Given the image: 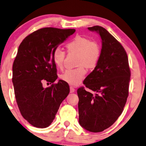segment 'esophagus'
Instances as JSON below:
<instances>
[{"instance_id": "esophagus-1", "label": "esophagus", "mask_w": 146, "mask_h": 146, "mask_svg": "<svg viewBox=\"0 0 146 146\" xmlns=\"http://www.w3.org/2000/svg\"><path fill=\"white\" fill-rule=\"evenodd\" d=\"M75 89L73 88V87H70V92L72 93L75 92Z\"/></svg>"}]
</instances>
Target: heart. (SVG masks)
I'll return each mask as SVG.
<instances>
[{"mask_svg":"<svg viewBox=\"0 0 146 146\" xmlns=\"http://www.w3.org/2000/svg\"><path fill=\"white\" fill-rule=\"evenodd\" d=\"M67 51L77 54L78 67L67 69L60 75V78L68 84L76 86L80 84L86 74V69H92L98 65L101 57V48L96 42L85 36L77 35L66 45ZM65 53L60 48H55L53 53V60L56 67L62 69L65 61Z\"/></svg>","mask_w":146,"mask_h":146,"instance_id":"1","label":"heart"}]
</instances>
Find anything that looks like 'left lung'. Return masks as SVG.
I'll return each mask as SVG.
<instances>
[{
    "label": "left lung",
    "mask_w": 146,
    "mask_h": 146,
    "mask_svg": "<svg viewBox=\"0 0 146 146\" xmlns=\"http://www.w3.org/2000/svg\"><path fill=\"white\" fill-rule=\"evenodd\" d=\"M98 32L102 40L98 65L77 89L79 122L91 132H101L115 123L122 113L129 95L131 71L127 55L121 43L106 29L88 27Z\"/></svg>",
    "instance_id": "left-lung-1"
}]
</instances>
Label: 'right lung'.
<instances>
[{"instance_id": "1", "label": "right lung", "mask_w": 146, "mask_h": 146, "mask_svg": "<svg viewBox=\"0 0 146 146\" xmlns=\"http://www.w3.org/2000/svg\"><path fill=\"white\" fill-rule=\"evenodd\" d=\"M75 31L73 29L42 28L29 35L19 45L13 65L15 99L21 115L34 127L49 126L69 93L67 83L63 80L54 83L57 75L53 53ZM44 81L52 85L44 88Z\"/></svg>"}]
</instances>
